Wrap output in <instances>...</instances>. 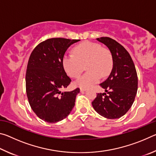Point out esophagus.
Returning a JSON list of instances; mask_svg holds the SVG:
<instances>
[{
    "instance_id": "obj_1",
    "label": "esophagus",
    "mask_w": 156,
    "mask_h": 156,
    "mask_svg": "<svg viewBox=\"0 0 156 156\" xmlns=\"http://www.w3.org/2000/svg\"><path fill=\"white\" fill-rule=\"evenodd\" d=\"M86 90H87V89H85V88H80V91H81V92L85 91Z\"/></svg>"
}]
</instances>
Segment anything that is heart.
Returning <instances> with one entry per match:
<instances>
[{"mask_svg":"<svg viewBox=\"0 0 156 156\" xmlns=\"http://www.w3.org/2000/svg\"><path fill=\"white\" fill-rule=\"evenodd\" d=\"M62 67L67 74L77 78L87 64L88 72L76 81V85L81 88L91 87L100 81L102 77L109 74L113 65L112 55L109 49L101 44L86 41L73 49V54H65L62 59Z\"/></svg>","mask_w":156,"mask_h":156,"instance_id":"b5f03b06","label":"heart"}]
</instances>
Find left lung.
Wrapping results in <instances>:
<instances>
[{
  "label": "left lung",
  "instance_id": "left-lung-1",
  "mask_svg": "<svg viewBox=\"0 0 156 156\" xmlns=\"http://www.w3.org/2000/svg\"><path fill=\"white\" fill-rule=\"evenodd\" d=\"M109 49L113 68L109 77L100 84L105 93H98L91 102L96 112L108 119L119 118L133 105L138 89V76L133 60L126 49L109 37L96 38Z\"/></svg>",
  "mask_w": 156,
  "mask_h": 156
}]
</instances>
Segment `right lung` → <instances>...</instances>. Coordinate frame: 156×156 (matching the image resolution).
<instances>
[{"label":"right lung","instance_id":"1","mask_svg":"<svg viewBox=\"0 0 156 156\" xmlns=\"http://www.w3.org/2000/svg\"><path fill=\"white\" fill-rule=\"evenodd\" d=\"M79 41L49 38L31 53L25 75L26 93L34 112L45 122L55 123L65 119L74 107L80 89L62 91L72 82L62 59L69 47Z\"/></svg>","mask_w":156,"mask_h":156}]
</instances>
